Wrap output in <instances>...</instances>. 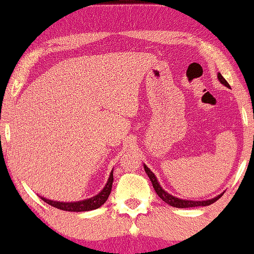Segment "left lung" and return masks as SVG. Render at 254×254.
I'll use <instances>...</instances> for the list:
<instances>
[{
  "label": "left lung",
  "instance_id": "1",
  "mask_svg": "<svg viewBox=\"0 0 254 254\" xmlns=\"http://www.w3.org/2000/svg\"><path fill=\"white\" fill-rule=\"evenodd\" d=\"M217 78H218V81H220V82L223 84V86L228 87V88H229V87H230L229 83L227 82L226 80H224V77L220 74V72H218V74H217ZM143 167H144L145 173H147L148 177H149L151 184H153V188H154V190H155V192L157 193V196L161 198V199L164 200L165 203L170 204V205L174 206V208H193V206H206V205H210V204L216 202L218 198H221V196H222V194H223V192H222V193H220V194H218V196L211 198V199H205V200L182 199V198H178L176 196H172L171 193H168L167 191H165L164 189L161 188V185H160L159 180H157V178L155 177V174H154L153 172L150 171V168H148L145 165H143Z\"/></svg>",
  "mask_w": 254,
  "mask_h": 254
}]
</instances>
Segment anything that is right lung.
<instances>
[{
	"label": "right lung",
	"instance_id": "1",
	"mask_svg": "<svg viewBox=\"0 0 254 254\" xmlns=\"http://www.w3.org/2000/svg\"><path fill=\"white\" fill-rule=\"evenodd\" d=\"M112 183H113V170L111 171L109 179H107L106 185L104 186V189L99 192L95 196L87 198V199L77 200V202H58V200H52L48 199L45 197H40L45 203L50 204L51 206L61 209L64 211H89L94 210V209L100 208L103 204L106 202L107 198H109L111 193V189H112Z\"/></svg>",
	"mask_w": 254,
	"mask_h": 254
}]
</instances>
